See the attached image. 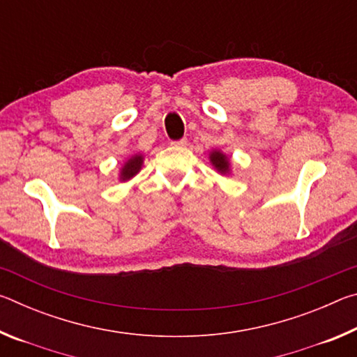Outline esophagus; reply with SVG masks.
<instances>
[{
  "label": "esophagus",
  "mask_w": 357,
  "mask_h": 357,
  "mask_svg": "<svg viewBox=\"0 0 357 357\" xmlns=\"http://www.w3.org/2000/svg\"><path fill=\"white\" fill-rule=\"evenodd\" d=\"M172 144H173V146L183 148V146H185V144H187V140H185V138H181V140H178V142H172Z\"/></svg>",
  "instance_id": "1"
}]
</instances>
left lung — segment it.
<instances>
[{
    "label": "left lung",
    "mask_w": 357,
    "mask_h": 357,
    "mask_svg": "<svg viewBox=\"0 0 357 357\" xmlns=\"http://www.w3.org/2000/svg\"><path fill=\"white\" fill-rule=\"evenodd\" d=\"M208 159L214 170L219 174H222V176H228V174H231V170H233L231 159H229V155L227 153H223L222 149H211L208 154Z\"/></svg>",
    "instance_id": "1"
}]
</instances>
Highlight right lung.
<instances>
[{
	"mask_svg": "<svg viewBox=\"0 0 357 357\" xmlns=\"http://www.w3.org/2000/svg\"><path fill=\"white\" fill-rule=\"evenodd\" d=\"M143 162H144V155L142 153H135L130 157H128L123 167L119 168V173H118L119 183H128V181H130L132 178H135L142 170Z\"/></svg>",
	"mask_w": 357,
	"mask_h": 357,
	"instance_id": "obj_1",
	"label": "right lung"
}]
</instances>
